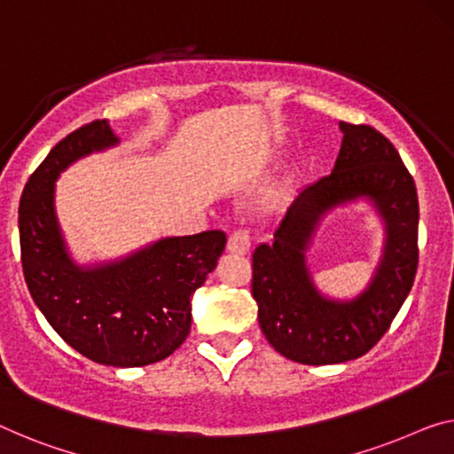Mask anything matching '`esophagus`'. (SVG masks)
<instances>
[{
    "mask_svg": "<svg viewBox=\"0 0 454 454\" xmlns=\"http://www.w3.org/2000/svg\"><path fill=\"white\" fill-rule=\"evenodd\" d=\"M251 249V237L246 229H239V231H233L227 239V251L233 255H246Z\"/></svg>",
    "mask_w": 454,
    "mask_h": 454,
    "instance_id": "1",
    "label": "esophagus"
}]
</instances>
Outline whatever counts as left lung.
Wrapping results in <instances>:
<instances>
[{
    "instance_id": "8db88e82",
    "label": "left lung",
    "mask_w": 454,
    "mask_h": 454,
    "mask_svg": "<svg viewBox=\"0 0 454 454\" xmlns=\"http://www.w3.org/2000/svg\"><path fill=\"white\" fill-rule=\"evenodd\" d=\"M343 142L329 176L302 188L286 208L274 241L254 251L251 294L268 343L286 359L333 365L365 355L389 329L418 268V194L412 174L386 136L369 125L339 123ZM372 204L387 239L372 280L351 301L325 297L305 251L333 207Z\"/></svg>"
}]
</instances>
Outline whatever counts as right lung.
Listing matches in <instances>:
<instances>
[{"label":"right lung","mask_w":454,"mask_h":454,"mask_svg":"<svg viewBox=\"0 0 454 454\" xmlns=\"http://www.w3.org/2000/svg\"><path fill=\"white\" fill-rule=\"evenodd\" d=\"M117 144L107 120H97L54 145L20 199V247L27 290L65 343L95 364L142 367L184 343L191 298L217 266L227 237H162L120 260L79 266L60 231L54 184L76 160Z\"/></svg>","instance_id":"add662e5"}]
</instances>
